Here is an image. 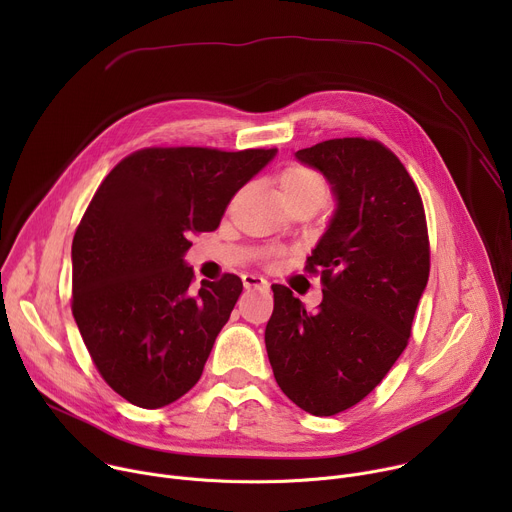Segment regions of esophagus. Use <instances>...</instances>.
I'll use <instances>...</instances> for the list:
<instances>
[{
	"mask_svg": "<svg viewBox=\"0 0 512 512\" xmlns=\"http://www.w3.org/2000/svg\"><path fill=\"white\" fill-rule=\"evenodd\" d=\"M243 285H245V289H267L269 287L267 279L261 275H255V273H245Z\"/></svg>",
	"mask_w": 512,
	"mask_h": 512,
	"instance_id": "obj_1",
	"label": "esophagus"
}]
</instances>
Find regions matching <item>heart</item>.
<instances>
[{
  "instance_id": "heart-1",
  "label": "heart",
  "mask_w": 512,
  "mask_h": 512,
  "mask_svg": "<svg viewBox=\"0 0 512 512\" xmlns=\"http://www.w3.org/2000/svg\"><path fill=\"white\" fill-rule=\"evenodd\" d=\"M279 186L285 198L306 196V194H324V180L320 174L306 166H289L279 176Z\"/></svg>"
}]
</instances>
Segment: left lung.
<instances>
[{"label":"left lung","mask_w":512,"mask_h":512,"mask_svg":"<svg viewBox=\"0 0 512 512\" xmlns=\"http://www.w3.org/2000/svg\"><path fill=\"white\" fill-rule=\"evenodd\" d=\"M320 170L338 206L306 261L322 273L314 314L273 283L265 346L281 391L328 417L367 397L405 350L429 277V237L419 190L377 139L340 137L300 150Z\"/></svg>","instance_id":"1"}]
</instances>
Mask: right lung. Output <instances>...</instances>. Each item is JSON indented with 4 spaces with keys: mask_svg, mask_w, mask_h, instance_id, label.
Instances as JSON below:
<instances>
[{
    "mask_svg": "<svg viewBox=\"0 0 512 512\" xmlns=\"http://www.w3.org/2000/svg\"><path fill=\"white\" fill-rule=\"evenodd\" d=\"M275 154L145 148L97 188L72 239V316L99 375L129 403L158 409L198 383L243 281L225 273L194 291L182 257Z\"/></svg>",
    "mask_w": 512,
    "mask_h": 512,
    "instance_id": "add662e5",
    "label": "right lung"
}]
</instances>
